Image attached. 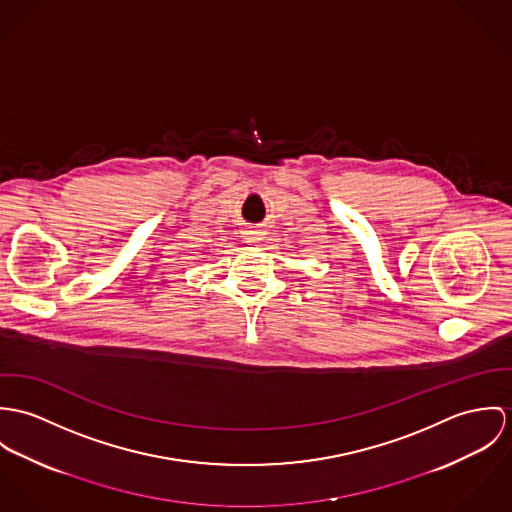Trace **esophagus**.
<instances>
[{"mask_svg":"<svg viewBox=\"0 0 512 512\" xmlns=\"http://www.w3.org/2000/svg\"><path fill=\"white\" fill-rule=\"evenodd\" d=\"M245 239H247V243H259L263 239V231L249 229V231H245Z\"/></svg>","mask_w":512,"mask_h":512,"instance_id":"34e87169","label":"esophagus"}]
</instances>
